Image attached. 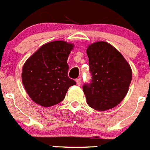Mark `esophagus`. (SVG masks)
<instances>
[{"label": "esophagus", "mask_w": 150, "mask_h": 150, "mask_svg": "<svg viewBox=\"0 0 150 150\" xmlns=\"http://www.w3.org/2000/svg\"><path fill=\"white\" fill-rule=\"evenodd\" d=\"M76 84H77L78 86H80V84H81V82H82V79L81 78H79V79H76Z\"/></svg>", "instance_id": "obj_1"}]
</instances>
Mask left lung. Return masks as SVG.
Listing matches in <instances>:
<instances>
[{"instance_id":"left-lung-1","label":"left lung","mask_w":150,"mask_h":150,"mask_svg":"<svg viewBox=\"0 0 150 150\" xmlns=\"http://www.w3.org/2000/svg\"><path fill=\"white\" fill-rule=\"evenodd\" d=\"M86 53L92 76L91 83L83 87L87 104L96 110L112 109L128 93L132 68L120 52L104 41L88 45Z\"/></svg>"}]
</instances>
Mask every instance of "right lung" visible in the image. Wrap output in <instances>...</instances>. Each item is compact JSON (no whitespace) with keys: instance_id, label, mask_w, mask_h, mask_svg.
Returning a JSON list of instances; mask_svg holds the SVG:
<instances>
[{"instance_id":"obj_1","label":"right lung","mask_w":150,"mask_h":150,"mask_svg":"<svg viewBox=\"0 0 150 150\" xmlns=\"http://www.w3.org/2000/svg\"><path fill=\"white\" fill-rule=\"evenodd\" d=\"M73 43L63 40L43 45L23 65L22 80L31 100L44 107L59 104L76 82L68 77L69 54Z\"/></svg>"}]
</instances>
